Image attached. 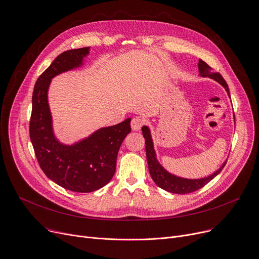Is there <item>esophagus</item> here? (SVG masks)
<instances>
[{
  "label": "esophagus",
  "instance_id": "34e87169",
  "mask_svg": "<svg viewBox=\"0 0 259 259\" xmlns=\"http://www.w3.org/2000/svg\"><path fill=\"white\" fill-rule=\"evenodd\" d=\"M143 124H144V120H143L141 117H135V118H133L132 123H131L132 128H133L134 131H139V130H141V127L143 126Z\"/></svg>",
  "mask_w": 259,
  "mask_h": 259
}]
</instances>
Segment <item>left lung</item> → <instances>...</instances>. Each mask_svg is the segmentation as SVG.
<instances>
[{
	"label": "left lung",
	"mask_w": 259,
	"mask_h": 259,
	"mask_svg": "<svg viewBox=\"0 0 259 259\" xmlns=\"http://www.w3.org/2000/svg\"><path fill=\"white\" fill-rule=\"evenodd\" d=\"M199 70H200V75L203 76V77H210L212 79L217 80L218 82H220L226 89L228 95L230 96L229 88H228L227 82L225 81L223 76L219 72H214V70L212 69L210 66H208L202 59L199 60ZM142 134H143V137L145 139V145H146L145 150H146V158H147V163H148L149 174H150L151 178H153L155 183L160 188L168 191V192L178 193V194H187V193H191V192H194L196 190L201 189L222 171L224 166L227 163V162H225L217 172H214L213 175H211L207 178H204V179L188 180V179L176 177L169 172H167L157 161L153 140H151L150 132L147 126L142 127Z\"/></svg>",
	"instance_id": "1"
}]
</instances>
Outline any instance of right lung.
Here are the masks:
<instances>
[{
  "mask_svg": "<svg viewBox=\"0 0 259 259\" xmlns=\"http://www.w3.org/2000/svg\"><path fill=\"white\" fill-rule=\"evenodd\" d=\"M89 47L60 53L37 78L32 94L29 134L44 174L65 189L91 192L105 186L116 171L119 148L131 133V118L103 127L74 145H64L54 137L48 104V89L54 76L82 65Z\"/></svg>",
  "mask_w": 259,
  "mask_h": 259,
  "instance_id": "add662e5",
  "label": "right lung"
}]
</instances>
